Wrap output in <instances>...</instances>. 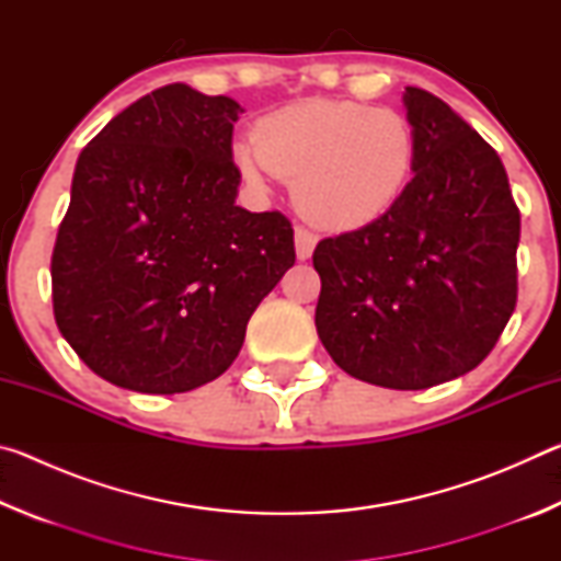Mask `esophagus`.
<instances>
[{
    "label": "esophagus",
    "mask_w": 561,
    "mask_h": 561,
    "mask_svg": "<svg viewBox=\"0 0 561 561\" xmlns=\"http://www.w3.org/2000/svg\"><path fill=\"white\" fill-rule=\"evenodd\" d=\"M294 247H297L299 260H309L311 252H314V247H317V234L309 232L307 227H297V230H294Z\"/></svg>",
    "instance_id": "esophagus-1"
}]
</instances>
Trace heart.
<instances>
[{"instance_id":"obj_1","label":"heart","mask_w":561,"mask_h":561,"mask_svg":"<svg viewBox=\"0 0 561 561\" xmlns=\"http://www.w3.org/2000/svg\"><path fill=\"white\" fill-rule=\"evenodd\" d=\"M237 144L234 165L252 187L274 173L291 183L304 220L321 230H358L391 210L415 165V130L393 108L309 99L272 111Z\"/></svg>"}]
</instances>
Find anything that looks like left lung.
Instances as JSON below:
<instances>
[{
    "instance_id": "obj_1",
    "label": "left lung",
    "mask_w": 561,
    "mask_h": 561,
    "mask_svg": "<svg viewBox=\"0 0 561 561\" xmlns=\"http://www.w3.org/2000/svg\"><path fill=\"white\" fill-rule=\"evenodd\" d=\"M413 178L381 220L327 237L317 331L358 381L421 391L472 371L517 304L519 210L505 165L448 103L408 87Z\"/></svg>"
}]
</instances>
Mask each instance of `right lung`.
<instances>
[{
	"mask_svg": "<svg viewBox=\"0 0 561 561\" xmlns=\"http://www.w3.org/2000/svg\"><path fill=\"white\" fill-rule=\"evenodd\" d=\"M240 103L170 83L76 160L51 254L54 317L93 374L138 393L222 376L297 254L282 213L234 203Z\"/></svg>",
	"mask_w": 561,
	"mask_h": 561,
	"instance_id": "obj_1",
	"label": "right lung"
}]
</instances>
